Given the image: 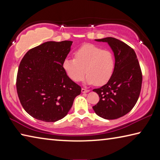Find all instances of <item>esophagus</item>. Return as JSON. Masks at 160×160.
I'll list each match as a JSON object with an SVG mask.
<instances>
[{
    "mask_svg": "<svg viewBox=\"0 0 160 160\" xmlns=\"http://www.w3.org/2000/svg\"><path fill=\"white\" fill-rule=\"evenodd\" d=\"M89 91H90V90H87V89H85V88H82V90H81V92H82V93L88 92Z\"/></svg>",
    "mask_w": 160,
    "mask_h": 160,
    "instance_id": "1",
    "label": "esophagus"
}]
</instances>
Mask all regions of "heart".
Returning a JSON list of instances; mask_svg holds the SVG:
<instances>
[{"instance_id": "1", "label": "heart", "mask_w": 160, "mask_h": 160, "mask_svg": "<svg viewBox=\"0 0 160 160\" xmlns=\"http://www.w3.org/2000/svg\"><path fill=\"white\" fill-rule=\"evenodd\" d=\"M62 66L67 76L74 82L82 81L86 72L87 82L101 86L107 83L112 78L115 68V59L110 51L87 44L75 51V58H65Z\"/></svg>"}]
</instances>
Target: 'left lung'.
<instances>
[{
    "label": "left lung",
    "instance_id": "8db88e82",
    "mask_svg": "<svg viewBox=\"0 0 160 160\" xmlns=\"http://www.w3.org/2000/svg\"><path fill=\"white\" fill-rule=\"evenodd\" d=\"M107 42L115 56V68L106 85L94 89L99 101L92 107L97 115L105 119H116L131 111L141 90L142 75L134 50L116 38L95 39Z\"/></svg>",
    "mask_w": 160,
    "mask_h": 160
}]
</instances>
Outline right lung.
Segmentation results:
<instances>
[{"label": "right lung", "mask_w": 160, "mask_h": 160, "mask_svg": "<svg viewBox=\"0 0 160 160\" xmlns=\"http://www.w3.org/2000/svg\"><path fill=\"white\" fill-rule=\"evenodd\" d=\"M72 43H43L22 59L16 88L22 106L33 118L45 122L60 120L80 94V86L67 76L62 66Z\"/></svg>", "instance_id": "obj_1"}]
</instances>
